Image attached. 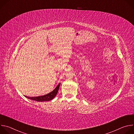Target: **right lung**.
I'll use <instances>...</instances> for the list:
<instances>
[{
	"label": "right lung",
	"mask_w": 134,
	"mask_h": 134,
	"mask_svg": "<svg viewBox=\"0 0 134 134\" xmlns=\"http://www.w3.org/2000/svg\"><path fill=\"white\" fill-rule=\"evenodd\" d=\"M60 83H59L58 85L56 86V87L50 93L42 95V96H40V97H27L25 96L26 98L30 100H32L33 101H36L38 102H44V101H49L50 100H52L58 92L59 88L60 86Z\"/></svg>",
	"instance_id": "add662e5"
}]
</instances>
